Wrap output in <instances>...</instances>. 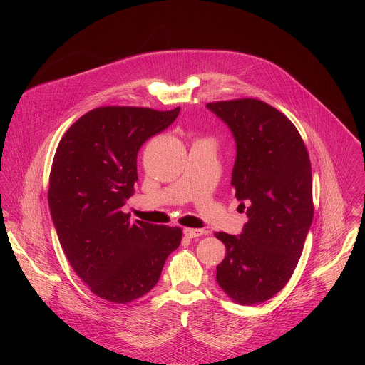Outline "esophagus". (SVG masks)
Wrapping results in <instances>:
<instances>
[{
	"mask_svg": "<svg viewBox=\"0 0 365 365\" xmlns=\"http://www.w3.org/2000/svg\"><path fill=\"white\" fill-rule=\"evenodd\" d=\"M207 232L204 229H191V227H185L184 229V235L190 239H194V237H198V236H202L205 235Z\"/></svg>",
	"mask_w": 365,
	"mask_h": 365,
	"instance_id": "34e87169",
	"label": "esophagus"
}]
</instances>
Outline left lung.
<instances>
[{"mask_svg":"<svg viewBox=\"0 0 365 365\" xmlns=\"http://www.w3.org/2000/svg\"><path fill=\"white\" fill-rule=\"evenodd\" d=\"M232 130V187L249 217L240 236L217 232L226 256L216 281L240 305L268 301L289 281L312 225V167L295 125L274 106L240 98L207 104Z\"/></svg>","mask_w":365,"mask_h":365,"instance_id":"8db88e82","label":"left lung"}]
</instances>
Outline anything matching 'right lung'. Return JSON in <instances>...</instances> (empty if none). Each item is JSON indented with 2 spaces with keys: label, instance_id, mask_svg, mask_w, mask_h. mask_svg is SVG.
Here are the masks:
<instances>
[{
  "label": "right lung",
  "instance_id": "obj_1",
  "mask_svg": "<svg viewBox=\"0 0 365 365\" xmlns=\"http://www.w3.org/2000/svg\"><path fill=\"white\" fill-rule=\"evenodd\" d=\"M180 113L140 106H100L63 135L53 158L49 208L63 252L90 291L128 304L158 281L180 227L130 222L122 212L135 192L138 152Z\"/></svg>",
  "mask_w": 365,
  "mask_h": 365
}]
</instances>
